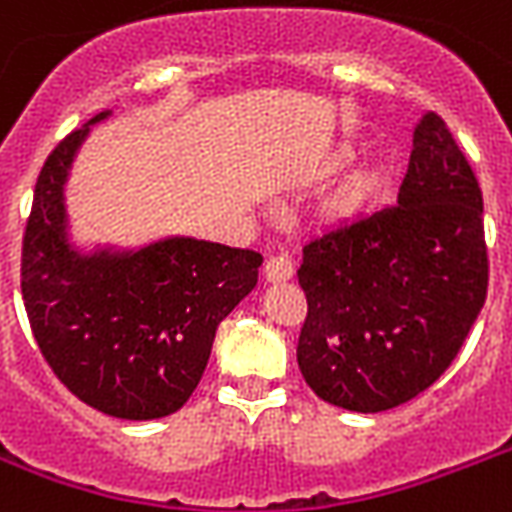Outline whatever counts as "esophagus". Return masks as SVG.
<instances>
[{"instance_id": "34e87169", "label": "esophagus", "mask_w": 512, "mask_h": 512, "mask_svg": "<svg viewBox=\"0 0 512 512\" xmlns=\"http://www.w3.org/2000/svg\"><path fill=\"white\" fill-rule=\"evenodd\" d=\"M292 271H295V265H292L290 257H271L268 263H265L263 273H265V279L273 284H279V282H290L292 279Z\"/></svg>"}]
</instances>
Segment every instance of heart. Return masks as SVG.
<instances>
[{
	"label": "heart",
	"instance_id": "obj_1",
	"mask_svg": "<svg viewBox=\"0 0 512 512\" xmlns=\"http://www.w3.org/2000/svg\"><path fill=\"white\" fill-rule=\"evenodd\" d=\"M349 158H351L349 147H341V150L335 152V163L349 161ZM373 190H376V179L373 177L354 179V182H349V185L343 187L341 193L335 195L333 212L338 214V217H351V214H357L362 206L368 204Z\"/></svg>",
	"mask_w": 512,
	"mask_h": 512
}]
</instances>
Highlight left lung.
Here are the masks:
<instances>
[{
    "label": "left lung",
    "mask_w": 512,
    "mask_h": 512,
    "mask_svg": "<svg viewBox=\"0 0 512 512\" xmlns=\"http://www.w3.org/2000/svg\"><path fill=\"white\" fill-rule=\"evenodd\" d=\"M298 365L325 403L381 413L435 384L489 287L483 195L443 117L427 112L397 204L303 247Z\"/></svg>",
    "instance_id": "8db88e82"
}]
</instances>
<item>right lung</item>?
Returning a JSON list of instances; mask_svg holds the SVG:
<instances>
[{
  "instance_id": "1",
  "label": "right lung",
  "mask_w": 512,
  "mask_h": 512,
  "mask_svg": "<svg viewBox=\"0 0 512 512\" xmlns=\"http://www.w3.org/2000/svg\"><path fill=\"white\" fill-rule=\"evenodd\" d=\"M99 112L50 152L23 233L31 333L61 384L96 411L147 421L179 411L204 376L214 333L257 284L263 255L190 236L142 249L69 241L64 187Z\"/></svg>"
}]
</instances>
